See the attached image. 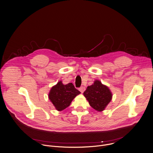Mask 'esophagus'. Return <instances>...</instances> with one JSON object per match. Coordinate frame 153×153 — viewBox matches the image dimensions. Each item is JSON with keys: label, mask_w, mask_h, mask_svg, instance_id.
<instances>
[{"label": "esophagus", "mask_w": 153, "mask_h": 153, "mask_svg": "<svg viewBox=\"0 0 153 153\" xmlns=\"http://www.w3.org/2000/svg\"><path fill=\"white\" fill-rule=\"evenodd\" d=\"M85 90H86V88H84V87H83V86H82V87H81L80 88H79V91L81 93H83Z\"/></svg>", "instance_id": "obj_1"}]
</instances>
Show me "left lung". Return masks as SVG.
Returning <instances> with one entry per match:
<instances>
[{
    "label": "left lung",
    "mask_w": 153,
    "mask_h": 153,
    "mask_svg": "<svg viewBox=\"0 0 153 153\" xmlns=\"http://www.w3.org/2000/svg\"><path fill=\"white\" fill-rule=\"evenodd\" d=\"M83 95L90 106L98 112L104 111L112 98L109 88L99 80H95L91 86H88Z\"/></svg>",
    "instance_id": "8db88e82"
}]
</instances>
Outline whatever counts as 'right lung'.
<instances>
[{"label": "right lung", "mask_w": 153, "mask_h": 153, "mask_svg": "<svg viewBox=\"0 0 153 153\" xmlns=\"http://www.w3.org/2000/svg\"><path fill=\"white\" fill-rule=\"evenodd\" d=\"M80 93L72 82L63 84L62 81H59L51 88L48 98L56 109L61 111L69 106L72 100Z\"/></svg>", "instance_id": "1"}]
</instances>
